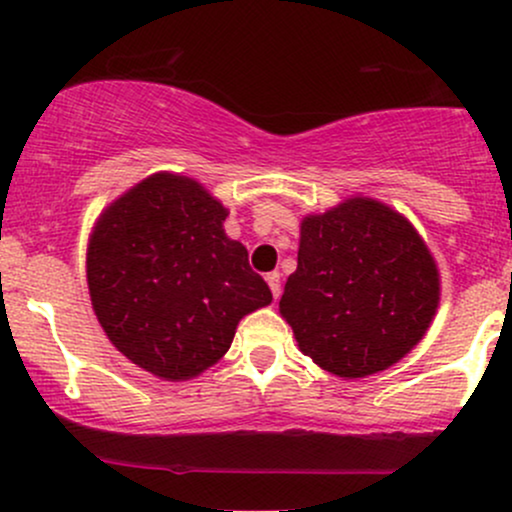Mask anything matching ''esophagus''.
Returning <instances> with one entry per match:
<instances>
[{
  "label": "esophagus",
  "mask_w": 512,
  "mask_h": 512,
  "mask_svg": "<svg viewBox=\"0 0 512 512\" xmlns=\"http://www.w3.org/2000/svg\"><path fill=\"white\" fill-rule=\"evenodd\" d=\"M264 279H267L269 291H272V296H274V298H279V296H281V279H279V272L267 274V276H264Z\"/></svg>",
  "instance_id": "34e87169"
}]
</instances>
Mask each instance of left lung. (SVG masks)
<instances>
[{"mask_svg":"<svg viewBox=\"0 0 512 512\" xmlns=\"http://www.w3.org/2000/svg\"><path fill=\"white\" fill-rule=\"evenodd\" d=\"M438 303V264L397 209L354 195L303 216L279 313L322 370L354 380L395 366L424 339Z\"/></svg>","mask_w":512,"mask_h":512,"instance_id":"obj_1","label":"left lung"}]
</instances>
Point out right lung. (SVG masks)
Listing matches in <instances>:
<instances>
[{"label": "right lung", "mask_w": 512, "mask_h": 512, "mask_svg": "<svg viewBox=\"0 0 512 512\" xmlns=\"http://www.w3.org/2000/svg\"><path fill=\"white\" fill-rule=\"evenodd\" d=\"M226 216L202 182L161 170L110 202L88 236V293L105 337L168 383L219 363L238 322L272 303L245 245L223 231Z\"/></svg>", "instance_id": "right-lung-1"}]
</instances>
